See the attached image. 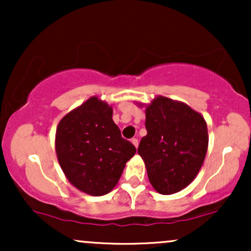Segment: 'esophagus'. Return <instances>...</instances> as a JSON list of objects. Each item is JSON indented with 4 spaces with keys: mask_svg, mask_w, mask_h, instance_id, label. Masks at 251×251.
Listing matches in <instances>:
<instances>
[{
    "mask_svg": "<svg viewBox=\"0 0 251 251\" xmlns=\"http://www.w3.org/2000/svg\"><path fill=\"white\" fill-rule=\"evenodd\" d=\"M131 143L133 144V145L135 146V148H138V144H139V143H138V139H137V138H132V139H131Z\"/></svg>",
    "mask_w": 251,
    "mask_h": 251,
    "instance_id": "esophagus-1",
    "label": "esophagus"
}]
</instances>
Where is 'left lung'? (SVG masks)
Instances as JSON below:
<instances>
[{
  "instance_id": "left-lung-1",
  "label": "left lung",
  "mask_w": 251,
  "mask_h": 251,
  "mask_svg": "<svg viewBox=\"0 0 251 251\" xmlns=\"http://www.w3.org/2000/svg\"><path fill=\"white\" fill-rule=\"evenodd\" d=\"M142 106V105H140ZM145 127L138 153L157 192L172 195L195 179L208 151V127L186 103L158 96L146 106Z\"/></svg>"
}]
</instances>
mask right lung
<instances>
[{"mask_svg": "<svg viewBox=\"0 0 251 251\" xmlns=\"http://www.w3.org/2000/svg\"><path fill=\"white\" fill-rule=\"evenodd\" d=\"M113 109L89 98L60 120L55 134L57 160L72 185L91 196H103L120 179L135 148L114 124Z\"/></svg>", "mask_w": 251, "mask_h": 251, "instance_id": "obj_1", "label": "right lung"}]
</instances>
